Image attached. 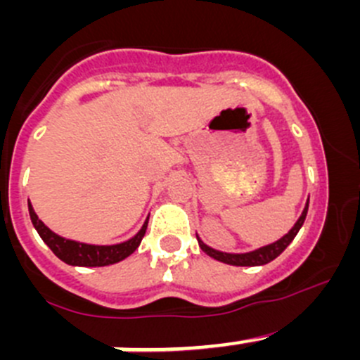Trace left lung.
I'll use <instances>...</instances> for the list:
<instances>
[{
	"label": "left lung",
	"mask_w": 360,
	"mask_h": 360,
	"mask_svg": "<svg viewBox=\"0 0 360 360\" xmlns=\"http://www.w3.org/2000/svg\"><path fill=\"white\" fill-rule=\"evenodd\" d=\"M307 212H308V200H307V205H304L303 212H301L300 219L294 223V226L289 230V233H285L284 237L278 238V240L274 242V244L263 245V248H259L256 250H249V252H238V254L223 252V250L212 249V248H209L207 244H203L198 235H197V240H198V245H200V249L207 254V256L214 257V259L221 261V263L233 264V266H261V264L270 263V261H274L275 257L281 256V254L284 252L285 248H288V245L294 240V237L297 235L300 228L303 226Z\"/></svg>",
	"instance_id": "1"
}]
</instances>
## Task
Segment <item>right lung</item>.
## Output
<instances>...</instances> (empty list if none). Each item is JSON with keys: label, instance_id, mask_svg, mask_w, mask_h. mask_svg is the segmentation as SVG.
<instances>
[{"label": "right lung", "instance_id": "add662e5", "mask_svg": "<svg viewBox=\"0 0 360 360\" xmlns=\"http://www.w3.org/2000/svg\"><path fill=\"white\" fill-rule=\"evenodd\" d=\"M27 205L32 226L36 228V231H38V235L41 237V240L52 249V252L56 254L59 259L71 264V266H108V264H115L118 263V261L125 259V257H129L134 250L139 248L141 240H143L144 233H146L148 219H150V217H148V219L144 221L143 228L127 242L115 245H92L83 244V242L69 240V238H64L60 237V235L53 233V231L50 230L49 226H45V223L36 216L31 202H27Z\"/></svg>", "mask_w": 360, "mask_h": 360}]
</instances>
